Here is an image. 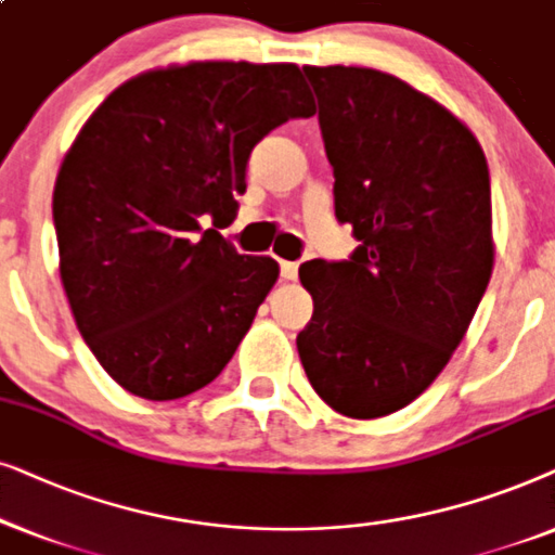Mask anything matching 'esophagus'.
I'll return each mask as SVG.
<instances>
[{
  "instance_id": "esophagus-1",
  "label": "esophagus",
  "mask_w": 555,
  "mask_h": 555,
  "mask_svg": "<svg viewBox=\"0 0 555 555\" xmlns=\"http://www.w3.org/2000/svg\"><path fill=\"white\" fill-rule=\"evenodd\" d=\"M279 266H282V279H286V282H294V279H297V273H299V263H294V261H282Z\"/></svg>"
}]
</instances>
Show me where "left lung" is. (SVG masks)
<instances>
[{"label": "left lung", "instance_id": "obj_1", "mask_svg": "<svg viewBox=\"0 0 555 555\" xmlns=\"http://www.w3.org/2000/svg\"><path fill=\"white\" fill-rule=\"evenodd\" d=\"M335 172L350 261L301 263L312 320L297 337L330 409L388 416L437 380L494 263L490 169L452 111L373 68H305Z\"/></svg>", "mask_w": 555, "mask_h": 555}]
</instances>
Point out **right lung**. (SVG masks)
<instances>
[{"label": "right lung", "instance_id": "add662e5", "mask_svg": "<svg viewBox=\"0 0 555 555\" xmlns=\"http://www.w3.org/2000/svg\"><path fill=\"white\" fill-rule=\"evenodd\" d=\"M314 111L294 63L205 61L127 80L83 124L53 192L61 282L124 390L175 401L233 358L279 263L199 218H231L254 146Z\"/></svg>", "mask_w": 555, "mask_h": 555}]
</instances>
